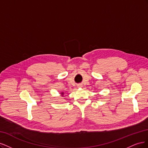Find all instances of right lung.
Wrapping results in <instances>:
<instances>
[{
	"label": "right lung",
	"mask_w": 148,
	"mask_h": 148,
	"mask_svg": "<svg viewBox=\"0 0 148 148\" xmlns=\"http://www.w3.org/2000/svg\"><path fill=\"white\" fill-rule=\"evenodd\" d=\"M64 92H61V96H64Z\"/></svg>",
	"instance_id": "add662e5"
}]
</instances>
